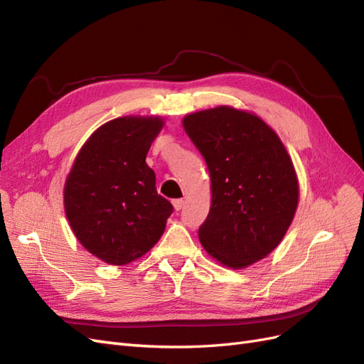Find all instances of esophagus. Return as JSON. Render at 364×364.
<instances>
[{
  "instance_id": "34e87169",
  "label": "esophagus",
  "mask_w": 364,
  "mask_h": 364,
  "mask_svg": "<svg viewBox=\"0 0 364 364\" xmlns=\"http://www.w3.org/2000/svg\"><path fill=\"white\" fill-rule=\"evenodd\" d=\"M182 206H183V200H182V199H176V200H173V208L176 209V211H181Z\"/></svg>"
}]
</instances>
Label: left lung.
Instances as JSON below:
<instances>
[{
	"instance_id": "8db88e82",
	"label": "left lung",
	"mask_w": 364,
	"mask_h": 364,
	"mask_svg": "<svg viewBox=\"0 0 364 364\" xmlns=\"http://www.w3.org/2000/svg\"><path fill=\"white\" fill-rule=\"evenodd\" d=\"M182 126L211 179L200 245L234 270L266 258L287 234L299 203V181L281 138L258 115L232 106L188 114Z\"/></svg>"
}]
</instances>
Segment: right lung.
<instances>
[{"instance_id": "1", "label": "right lung", "mask_w": 364, "mask_h": 364, "mask_svg": "<svg viewBox=\"0 0 364 364\" xmlns=\"http://www.w3.org/2000/svg\"><path fill=\"white\" fill-rule=\"evenodd\" d=\"M164 124L156 115L107 121L86 139L65 179L63 208L75 238L111 266L146 255L173 213L146 162Z\"/></svg>"}]
</instances>
